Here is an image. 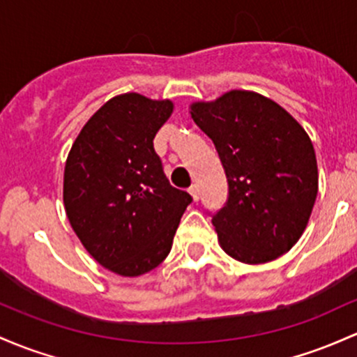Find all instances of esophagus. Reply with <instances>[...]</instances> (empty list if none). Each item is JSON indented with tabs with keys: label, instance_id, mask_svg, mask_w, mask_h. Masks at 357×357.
<instances>
[{
	"label": "esophagus",
	"instance_id": "34e87169",
	"mask_svg": "<svg viewBox=\"0 0 357 357\" xmlns=\"http://www.w3.org/2000/svg\"><path fill=\"white\" fill-rule=\"evenodd\" d=\"M190 195H191V198H193V202H198V198H199V193H198V186L197 185H193L190 188Z\"/></svg>",
	"mask_w": 357,
	"mask_h": 357
}]
</instances>
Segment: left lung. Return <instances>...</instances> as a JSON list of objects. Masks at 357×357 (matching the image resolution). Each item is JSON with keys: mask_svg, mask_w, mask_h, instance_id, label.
<instances>
[{"mask_svg": "<svg viewBox=\"0 0 357 357\" xmlns=\"http://www.w3.org/2000/svg\"><path fill=\"white\" fill-rule=\"evenodd\" d=\"M225 171L229 198L211 223L220 248L245 264L283 256L307 229L319 171L305 128L269 98L232 89L190 105Z\"/></svg>", "mask_w": 357, "mask_h": 357, "instance_id": "8db88e82", "label": "left lung"}]
</instances>
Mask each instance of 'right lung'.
Wrapping results in <instances>:
<instances>
[{
    "instance_id": "right-lung-1",
    "label": "right lung",
    "mask_w": 357,
    "mask_h": 357,
    "mask_svg": "<svg viewBox=\"0 0 357 357\" xmlns=\"http://www.w3.org/2000/svg\"><path fill=\"white\" fill-rule=\"evenodd\" d=\"M171 100L125 93L91 116L64 167V206L84 249L108 271L135 278L167 257L191 197L169 185L154 137Z\"/></svg>"
}]
</instances>
